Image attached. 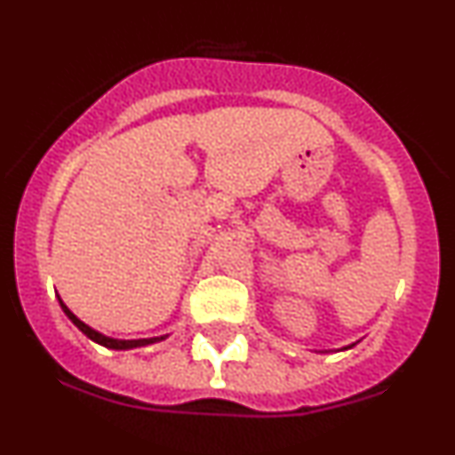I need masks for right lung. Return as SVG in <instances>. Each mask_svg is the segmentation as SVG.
<instances>
[{
	"label": "right lung",
	"mask_w": 455,
	"mask_h": 455,
	"mask_svg": "<svg viewBox=\"0 0 455 455\" xmlns=\"http://www.w3.org/2000/svg\"><path fill=\"white\" fill-rule=\"evenodd\" d=\"M60 307H63V312L67 314V318L71 320V323L76 324V327L80 329V331L84 333V336L87 338H91V340L93 342H98V344H102V347H107V348H117V351H122V348H135V347H146V344H150V342H156V340H164V338H150V340H113V338H107V336H102V333H98V331H93V329L91 327H87V324L83 323V320H78L76 318L74 314L69 312V309H67V305L63 303V300H60Z\"/></svg>",
	"instance_id": "add662e5"
}]
</instances>
